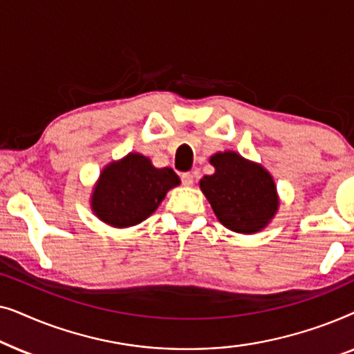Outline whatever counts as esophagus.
Wrapping results in <instances>:
<instances>
[{
  "label": "esophagus",
  "instance_id": "esophagus-1",
  "mask_svg": "<svg viewBox=\"0 0 354 354\" xmlns=\"http://www.w3.org/2000/svg\"><path fill=\"white\" fill-rule=\"evenodd\" d=\"M180 178H182L183 185L190 187V185H193V182H195V174H193V172H183Z\"/></svg>",
  "mask_w": 354,
  "mask_h": 354
}]
</instances>
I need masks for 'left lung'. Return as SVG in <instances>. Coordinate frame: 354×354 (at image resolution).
Instances as JSON below:
<instances>
[{
	"label": "left lung",
	"instance_id": "left-lung-1",
	"mask_svg": "<svg viewBox=\"0 0 354 354\" xmlns=\"http://www.w3.org/2000/svg\"><path fill=\"white\" fill-rule=\"evenodd\" d=\"M216 172L200 180V188L222 225L236 234H256L279 209L277 187L270 174L235 151L209 158Z\"/></svg>",
	"mask_w": 354,
	"mask_h": 354
}]
</instances>
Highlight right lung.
<instances>
[{
  "label": "right lung",
  "mask_w": 354,
  "mask_h": 354,
  "mask_svg": "<svg viewBox=\"0 0 354 354\" xmlns=\"http://www.w3.org/2000/svg\"><path fill=\"white\" fill-rule=\"evenodd\" d=\"M180 178L171 167H154L147 156L129 153L100 174L91 193V211L113 227H132L143 222L161 205L166 193Z\"/></svg>",
  "instance_id": "obj_1"
}]
</instances>
